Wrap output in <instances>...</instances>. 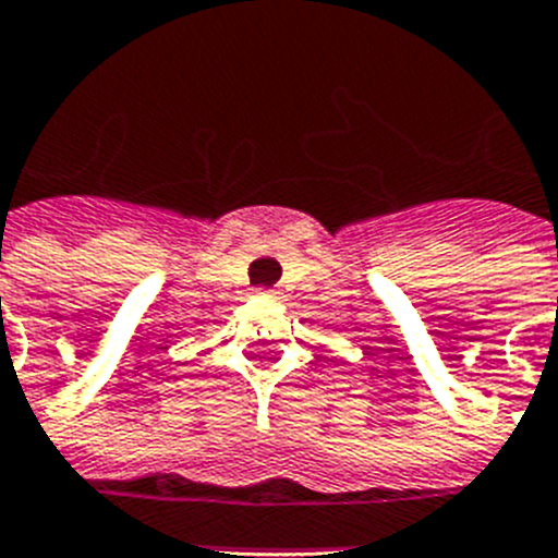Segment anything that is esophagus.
Masks as SVG:
<instances>
[{
  "instance_id": "1",
  "label": "esophagus",
  "mask_w": 558,
  "mask_h": 558,
  "mask_svg": "<svg viewBox=\"0 0 558 558\" xmlns=\"http://www.w3.org/2000/svg\"><path fill=\"white\" fill-rule=\"evenodd\" d=\"M264 294H266V298H272V294H275V292H264Z\"/></svg>"
}]
</instances>
